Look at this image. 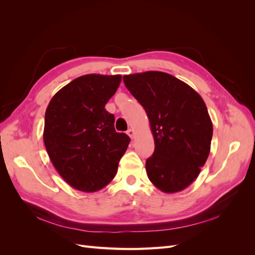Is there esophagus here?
<instances>
[{"instance_id":"34e87169","label":"esophagus","mask_w":255,"mask_h":255,"mask_svg":"<svg viewBox=\"0 0 255 255\" xmlns=\"http://www.w3.org/2000/svg\"><path fill=\"white\" fill-rule=\"evenodd\" d=\"M128 135L130 138H134V136H135V130H134L133 128L128 129Z\"/></svg>"}]
</instances>
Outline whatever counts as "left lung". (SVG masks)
<instances>
[{"label": "left lung", "mask_w": 255, "mask_h": 255, "mask_svg": "<svg viewBox=\"0 0 255 255\" xmlns=\"http://www.w3.org/2000/svg\"><path fill=\"white\" fill-rule=\"evenodd\" d=\"M123 82L150 121L155 149L145 161L149 180L167 194L188 187L211 151L213 123L203 99L160 71L125 75Z\"/></svg>", "instance_id": "8db88e82"}]
</instances>
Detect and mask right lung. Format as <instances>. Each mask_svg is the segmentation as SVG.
Listing matches in <instances>:
<instances>
[{"instance_id":"obj_1","label":"right lung","mask_w":255,"mask_h":255,"mask_svg":"<svg viewBox=\"0 0 255 255\" xmlns=\"http://www.w3.org/2000/svg\"><path fill=\"white\" fill-rule=\"evenodd\" d=\"M120 83V74L80 76L57 91L45 111V149L57 172L75 189L105 187L128 149L129 137L116 132L114 115L105 110Z\"/></svg>"}]
</instances>
